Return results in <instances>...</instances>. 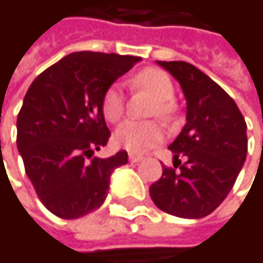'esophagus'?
I'll list each match as a JSON object with an SVG mask.
<instances>
[{"label":"esophagus","instance_id":"34e87169","mask_svg":"<svg viewBox=\"0 0 263 263\" xmlns=\"http://www.w3.org/2000/svg\"><path fill=\"white\" fill-rule=\"evenodd\" d=\"M141 160H143V157H141V155L129 154V161H131V163H138V161H141Z\"/></svg>","mask_w":263,"mask_h":263}]
</instances>
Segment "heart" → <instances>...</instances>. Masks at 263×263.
<instances>
[{"mask_svg":"<svg viewBox=\"0 0 263 263\" xmlns=\"http://www.w3.org/2000/svg\"><path fill=\"white\" fill-rule=\"evenodd\" d=\"M132 86L149 92L155 102L152 105V116H158L164 122H172L177 114V103L174 102V82L158 68H144L132 78ZM102 112L109 123H119L125 114V99L120 86L111 85L102 97ZM163 138L161 128L157 122H126L114 135L120 147L134 154L146 152L158 144Z\"/></svg>","mask_w":263,"mask_h":263,"instance_id":"obj_1","label":"heart"}]
</instances>
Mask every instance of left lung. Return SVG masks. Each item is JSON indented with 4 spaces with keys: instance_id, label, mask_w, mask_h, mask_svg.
I'll list each match as a JSON object with an SVG mask.
<instances>
[{
    "instance_id": "1",
    "label": "left lung",
    "mask_w": 263,
    "mask_h": 263,
    "mask_svg": "<svg viewBox=\"0 0 263 263\" xmlns=\"http://www.w3.org/2000/svg\"><path fill=\"white\" fill-rule=\"evenodd\" d=\"M157 62L183 88L187 123L169 146L174 167H163L149 193L160 210L199 219L210 215L236 183L247 158V123L235 100L195 65Z\"/></svg>"
}]
</instances>
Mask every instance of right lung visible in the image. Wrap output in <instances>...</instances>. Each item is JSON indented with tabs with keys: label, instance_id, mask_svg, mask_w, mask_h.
<instances>
[{
	"label": "right lung",
	"instance_id": "1",
	"mask_svg": "<svg viewBox=\"0 0 263 263\" xmlns=\"http://www.w3.org/2000/svg\"><path fill=\"white\" fill-rule=\"evenodd\" d=\"M140 61L137 56L78 51L42 71L27 91L16 144L41 202L62 219L97 210L114 169L128 152L92 157L111 132L102 112L105 91Z\"/></svg>",
	"mask_w": 263,
	"mask_h": 263
}]
</instances>
